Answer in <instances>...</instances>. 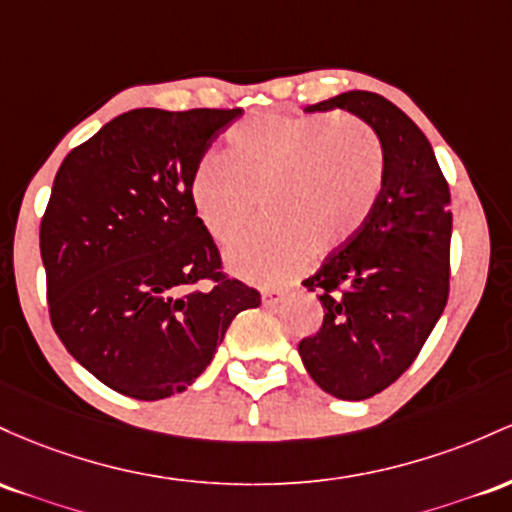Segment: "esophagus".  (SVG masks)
Segmentation results:
<instances>
[{
  "label": "esophagus",
  "mask_w": 512,
  "mask_h": 512,
  "mask_svg": "<svg viewBox=\"0 0 512 512\" xmlns=\"http://www.w3.org/2000/svg\"><path fill=\"white\" fill-rule=\"evenodd\" d=\"M283 292L280 290H271V287H266V290H261V300H263V304H266V307H275V304H278L280 300H283Z\"/></svg>",
  "instance_id": "1"
}]
</instances>
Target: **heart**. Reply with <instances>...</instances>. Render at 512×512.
<instances>
[{
  "label": "heart",
  "mask_w": 512,
  "mask_h": 512,
  "mask_svg": "<svg viewBox=\"0 0 512 512\" xmlns=\"http://www.w3.org/2000/svg\"><path fill=\"white\" fill-rule=\"evenodd\" d=\"M229 154L210 152L193 174V205L208 234L229 244L234 273L283 285L360 234L384 191L387 159L377 132L355 116L258 113L229 130Z\"/></svg>",
  "instance_id": "obj_1"
}]
</instances>
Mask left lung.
I'll return each instance as SVG.
<instances>
[{"mask_svg":"<svg viewBox=\"0 0 512 512\" xmlns=\"http://www.w3.org/2000/svg\"><path fill=\"white\" fill-rule=\"evenodd\" d=\"M365 120L387 159L375 212L346 246L326 256L304 287L324 321L302 338V363L326 394L363 401L399 380L438 324L450 292V188L428 137L372 91H346L304 111Z\"/></svg>","mask_w":512,"mask_h":512,"instance_id":"obj_1","label":"left lung"}]
</instances>
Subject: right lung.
Masks as SVG:
<instances>
[{"label": "right lung", "mask_w": 512, "mask_h": 512, "mask_svg": "<svg viewBox=\"0 0 512 512\" xmlns=\"http://www.w3.org/2000/svg\"><path fill=\"white\" fill-rule=\"evenodd\" d=\"M241 113L135 108L55 176L40 222L50 321L79 365L132 399L191 387L232 319L261 304L220 271L191 193L195 166Z\"/></svg>", "instance_id": "1"}]
</instances>
